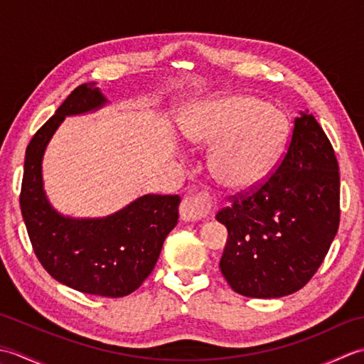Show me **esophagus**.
Masks as SVG:
<instances>
[{
	"label": "esophagus",
	"mask_w": 364,
	"mask_h": 364,
	"mask_svg": "<svg viewBox=\"0 0 364 364\" xmlns=\"http://www.w3.org/2000/svg\"><path fill=\"white\" fill-rule=\"evenodd\" d=\"M211 211V198L208 194H192L183 198L180 215L183 220L194 222L205 219Z\"/></svg>",
	"instance_id": "1"
}]
</instances>
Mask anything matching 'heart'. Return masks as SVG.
<instances>
[{"instance_id": "1", "label": "heart", "mask_w": 364, "mask_h": 364, "mask_svg": "<svg viewBox=\"0 0 364 364\" xmlns=\"http://www.w3.org/2000/svg\"><path fill=\"white\" fill-rule=\"evenodd\" d=\"M289 122L275 107L250 95H230L202 103L184 123L188 141L211 149L214 180L230 191L257 186L282 158Z\"/></svg>"}]
</instances>
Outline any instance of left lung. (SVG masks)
<instances>
[{"instance_id": "8db88e82", "label": "left lung", "mask_w": 364, "mask_h": 364, "mask_svg": "<svg viewBox=\"0 0 364 364\" xmlns=\"http://www.w3.org/2000/svg\"><path fill=\"white\" fill-rule=\"evenodd\" d=\"M338 168L327 134L301 112L274 172L215 214L228 230L219 266L231 289L275 299L311 280L339 227Z\"/></svg>"}]
</instances>
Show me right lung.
I'll return each mask as SVG.
<instances>
[{
    "mask_svg": "<svg viewBox=\"0 0 364 364\" xmlns=\"http://www.w3.org/2000/svg\"><path fill=\"white\" fill-rule=\"evenodd\" d=\"M103 103L95 82L81 84L37 129L26 149L20 206L36 257L54 280L92 296L123 297L151 274L180 218V196H144L105 219L80 220L54 211L42 189V154L59 123Z\"/></svg>",
    "mask_w": 364,
    "mask_h": 364,
    "instance_id": "obj_1",
    "label": "right lung"
}]
</instances>
